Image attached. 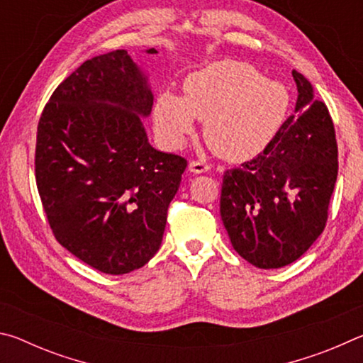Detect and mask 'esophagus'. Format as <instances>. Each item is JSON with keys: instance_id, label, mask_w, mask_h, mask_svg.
Wrapping results in <instances>:
<instances>
[{"instance_id": "esophagus-1", "label": "esophagus", "mask_w": 363, "mask_h": 363, "mask_svg": "<svg viewBox=\"0 0 363 363\" xmlns=\"http://www.w3.org/2000/svg\"><path fill=\"white\" fill-rule=\"evenodd\" d=\"M189 169L192 171L194 174H201L210 171V164H208L205 160H192V162L189 163Z\"/></svg>"}]
</instances>
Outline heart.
Masks as SVG:
<instances>
[{"instance_id": "obj_1", "label": "heart", "mask_w": 363, "mask_h": 363, "mask_svg": "<svg viewBox=\"0 0 363 363\" xmlns=\"http://www.w3.org/2000/svg\"><path fill=\"white\" fill-rule=\"evenodd\" d=\"M182 89V97L158 96L160 136L169 147H179L199 118L205 121L211 149L230 160L257 155L275 136L288 107L284 86L262 79L253 67L235 60H219L190 73Z\"/></svg>"}]
</instances>
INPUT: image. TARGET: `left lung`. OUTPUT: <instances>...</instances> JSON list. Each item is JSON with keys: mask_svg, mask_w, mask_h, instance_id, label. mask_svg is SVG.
<instances>
[{"mask_svg": "<svg viewBox=\"0 0 363 363\" xmlns=\"http://www.w3.org/2000/svg\"><path fill=\"white\" fill-rule=\"evenodd\" d=\"M296 113L242 167L225 169L220 218L233 250L259 269L299 259L328 219L337 177L335 125L311 83L293 70Z\"/></svg>", "mask_w": 363, "mask_h": 363, "instance_id": "left-lung-1", "label": "left lung"}]
</instances>
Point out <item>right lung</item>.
Wrapping results in <instances>:
<instances>
[{"instance_id": "add662e5", "label": "right lung", "mask_w": 363, "mask_h": 363, "mask_svg": "<svg viewBox=\"0 0 363 363\" xmlns=\"http://www.w3.org/2000/svg\"><path fill=\"white\" fill-rule=\"evenodd\" d=\"M152 104L145 78L116 49L70 73L38 121L35 179L49 227L104 274H128L155 256L187 168L186 158L147 140L139 115Z\"/></svg>"}]
</instances>
